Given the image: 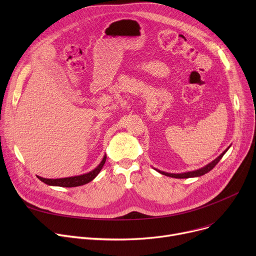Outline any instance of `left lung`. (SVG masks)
Instances as JSON below:
<instances>
[{
	"mask_svg": "<svg viewBox=\"0 0 256 256\" xmlns=\"http://www.w3.org/2000/svg\"><path fill=\"white\" fill-rule=\"evenodd\" d=\"M228 148H230V147H228ZM228 148L226 150H224L217 158H214L212 162H210V164H208V165H206L204 167H202V168H200V169H198V170H195V171H190V172H184V173H167V172H164V171H160V170H158V169H156V171H158L160 173H162V174H164V176H170V178H198V176H204V174H206V173H208V171H210L214 166H216L218 163H219V160L222 158V156L225 154V152L228 150Z\"/></svg>",
	"mask_w": 256,
	"mask_h": 256,
	"instance_id": "left-lung-1",
	"label": "left lung"
}]
</instances>
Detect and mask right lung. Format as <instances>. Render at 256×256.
I'll list each match as a JSON object with an SVG mask.
<instances>
[{
    "label": "right lung",
    "instance_id": "obj_1",
    "mask_svg": "<svg viewBox=\"0 0 256 256\" xmlns=\"http://www.w3.org/2000/svg\"><path fill=\"white\" fill-rule=\"evenodd\" d=\"M106 160V156H104L100 164L92 171L82 174V176H72V178H56V180H52V178H44L37 176L42 182L48 184V186H65V188H72V186H83L85 184H88L92 180L96 178L98 176V174L100 172L102 168L104 167V163Z\"/></svg>",
    "mask_w": 256,
    "mask_h": 256
}]
</instances>
